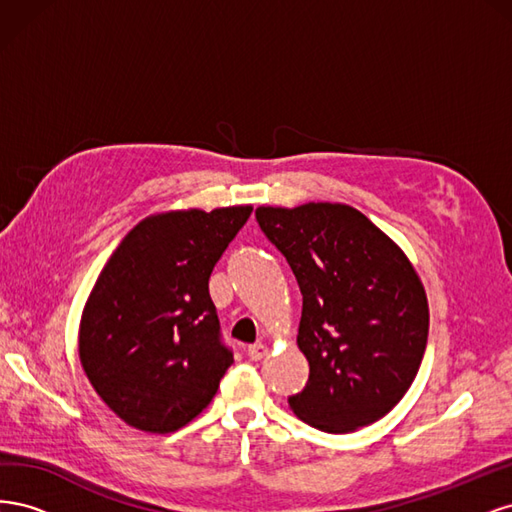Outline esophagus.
I'll return each mask as SVG.
<instances>
[{
  "label": "esophagus",
  "mask_w": 512,
  "mask_h": 512,
  "mask_svg": "<svg viewBox=\"0 0 512 512\" xmlns=\"http://www.w3.org/2000/svg\"><path fill=\"white\" fill-rule=\"evenodd\" d=\"M267 354H269V346L262 344V342H256V344L247 348V356H250L252 361H260L262 356H267Z\"/></svg>",
  "instance_id": "1"
}]
</instances>
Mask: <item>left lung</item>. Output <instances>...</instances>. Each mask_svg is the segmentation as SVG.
Instances as JSON below:
<instances>
[{"label":"left lung","instance_id":"8db88e82","mask_svg":"<svg viewBox=\"0 0 512 512\" xmlns=\"http://www.w3.org/2000/svg\"><path fill=\"white\" fill-rule=\"evenodd\" d=\"M303 294L297 344L305 389L288 397L303 423L348 433L376 423L421 367L429 307L408 256L361 211L339 203L258 207Z\"/></svg>","mask_w":512,"mask_h":512}]
</instances>
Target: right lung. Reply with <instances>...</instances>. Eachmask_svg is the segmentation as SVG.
<instances>
[{"label": "right lung", "mask_w": 512, "mask_h": 512, "mask_svg": "<svg viewBox=\"0 0 512 512\" xmlns=\"http://www.w3.org/2000/svg\"><path fill=\"white\" fill-rule=\"evenodd\" d=\"M250 213L241 205L151 215L108 258L83 309L79 356L123 423L177 431L218 393L235 359L209 277Z\"/></svg>", "instance_id": "obj_1"}]
</instances>
